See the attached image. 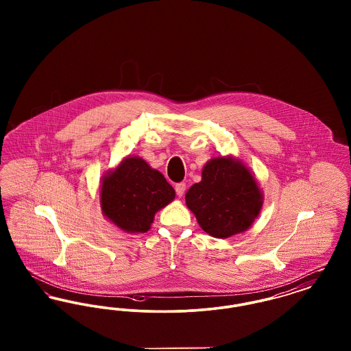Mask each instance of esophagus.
<instances>
[{"label":"esophagus","instance_id":"esophagus-1","mask_svg":"<svg viewBox=\"0 0 351 351\" xmlns=\"http://www.w3.org/2000/svg\"><path fill=\"white\" fill-rule=\"evenodd\" d=\"M175 191H176V195H178L179 197H182V196L184 195V192H185V184H176V185H175Z\"/></svg>","mask_w":351,"mask_h":351}]
</instances>
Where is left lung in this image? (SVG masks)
<instances>
[{
  "instance_id": "left-lung-1",
  "label": "left lung",
  "mask_w": 351,
  "mask_h": 351,
  "mask_svg": "<svg viewBox=\"0 0 351 351\" xmlns=\"http://www.w3.org/2000/svg\"><path fill=\"white\" fill-rule=\"evenodd\" d=\"M185 202L204 232L228 238L250 228L263 197L247 168L218 156L202 168V179L188 189Z\"/></svg>"
}]
</instances>
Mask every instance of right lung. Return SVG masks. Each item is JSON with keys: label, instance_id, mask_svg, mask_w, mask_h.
<instances>
[{"label": "right lung", "instance_id": "right-lung-1", "mask_svg": "<svg viewBox=\"0 0 351 351\" xmlns=\"http://www.w3.org/2000/svg\"><path fill=\"white\" fill-rule=\"evenodd\" d=\"M173 199L166 178L141 158H126L101 184L102 213L128 233H146L155 213Z\"/></svg>", "mask_w": 351, "mask_h": 351}]
</instances>
